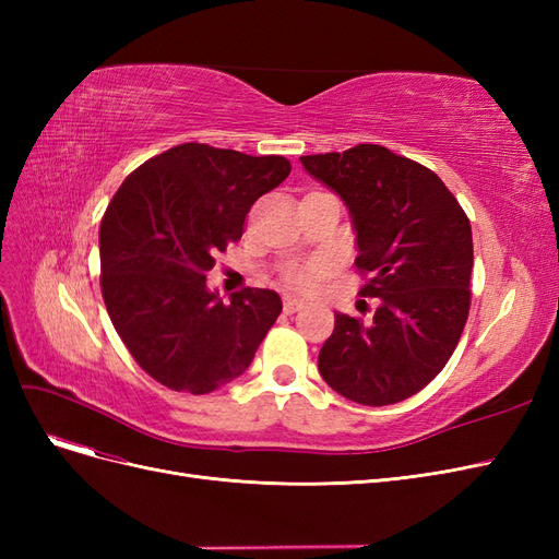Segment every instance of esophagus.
<instances>
[{
  "label": "esophagus",
  "mask_w": 559,
  "mask_h": 559,
  "mask_svg": "<svg viewBox=\"0 0 559 559\" xmlns=\"http://www.w3.org/2000/svg\"><path fill=\"white\" fill-rule=\"evenodd\" d=\"M282 302H284V312L286 314H292V312H296V310H300L302 306H306V300L298 298V296H292V294H286Z\"/></svg>",
  "instance_id": "esophagus-1"
}]
</instances>
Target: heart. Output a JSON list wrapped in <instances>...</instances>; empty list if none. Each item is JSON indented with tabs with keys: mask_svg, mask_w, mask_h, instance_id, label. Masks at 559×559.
I'll return each instance as SVG.
<instances>
[{
	"mask_svg": "<svg viewBox=\"0 0 559 559\" xmlns=\"http://www.w3.org/2000/svg\"><path fill=\"white\" fill-rule=\"evenodd\" d=\"M326 273V265L321 261H308V263H292L284 267V280L298 289H310Z\"/></svg>",
	"mask_w": 559,
	"mask_h": 559,
	"instance_id": "obj_1",
	"label": "heart"
}]
</instances>
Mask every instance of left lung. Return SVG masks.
I'll use <instances>...</instances> for the list:
<instances>
[{
	"label": "left lung",
	"instance_id": "obj_1",
	"mask_svg": "<svg viewBox=\"0 0 559 559\" xmlns=\"http://www.w3.org/2000/svg\"><path fill=\"white\" fill-rule=\"evenodd\" d=\"M317 181L343 198L357 233L354 261L378 298L370 321L335 312L319 349V373L361 405L411 399L441 373L471 308V224L429 167L380 144L300 156Z\"/></svg>",
	"mask_w": 559,
	"mask_h": 559
}]
</instances>
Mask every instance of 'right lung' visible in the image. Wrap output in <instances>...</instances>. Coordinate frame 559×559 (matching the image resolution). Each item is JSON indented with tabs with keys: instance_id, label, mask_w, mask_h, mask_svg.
Returning <instances> with one entry per match:
<instances>
[{
	"instance_id": "right-lung-1",
	"label": "right lung",
	"mask_w": 559,
	"mask_h": 559,
	"mask_svg": "<svg viewBox=\"0 0 559 559\" xmlns=\"http://www.w3.org/2000/svg\"><path fill=\"white\" fill-rule=\"evenodd\" d=\"M289 173L284 156L189 142L148 158L111 198L99 286L116 333L156 382L210 394L249 368L282 300L242 289L224 302L205 273L242 238L253 202Z\"/></svg>"
}]
</instances>
